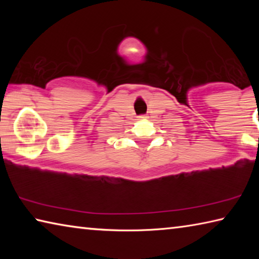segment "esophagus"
<instances>
[{"instance_id":"34e87169","label":"esophagus","mask_w":259,"mask_h":259,"mask_svg":"<svg viewBox=\"0 0 259 259\" xmlns=\"http://www.w3.org/2000/svg\"><path fill=\"white\" fill-rule=\"evenodd\" d=\"M146 117H147L146 115H139L138 116V120H144V119H146Z\"/></svg>"}]
</instances>
